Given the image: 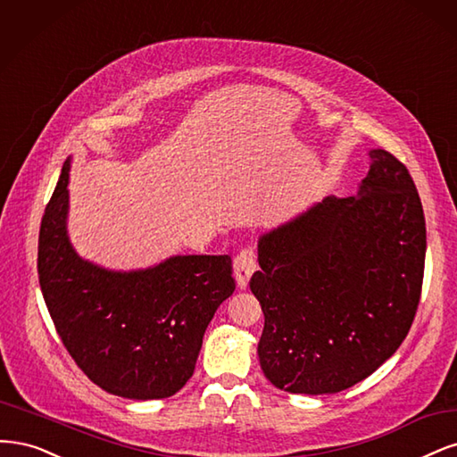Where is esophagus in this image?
<instances>
[{"instance_id": "34e87169", "label": "esophagus", "mask_w": 457, "mask_h": 457, "mask_svg": "<svg viewBox=\"0 0 457 457\" xmlns=\"http://www.w3.org/2000/svg\"><path fill=\"white\" fill-rule=\"evenodd\" d=\"M254 271H256V253L253 246H246L233 260V273H235L237 287L246 288L250 277H253Z\"/></svg>"}]
</instances>
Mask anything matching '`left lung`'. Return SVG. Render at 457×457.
Returning a JSON list of instances; mask_svg holds the SVG:
<instances>
[{"instance_id": "8db88e82", "label": "left lung", "mask_w": 457, "mask_h": 457, "mask_svg": "<svg viewBox=\"0 0 457 457\" xmlns=\"http://www.w3.org/2000/svg\"><path fill=\"white\" fill-rule=\"evenodd\" d=\"M357 195L315 203L258 241L250 278L260 366L288 393L325 395L376 372L406 337L421 296L425 216L399 159L370 150Z\"/></svg>"}]
</instances>
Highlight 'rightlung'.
Instances as JSON below:
<instances>
[{
  "label": "right lung",
  "instance_id": "1",
  "mask_svg": "<svg viewBox=\"0 0 457 457\" xmlns=\"http://www.w3.org/2000/svg\"><path fill=\"white\" fill-rule=\"evenodd\" d=\"M70 159L41 218L37 273L54 328L93 384L132 401L167 399L194 376L203 336L235 281L231 258L172 256L113 271L68 237Z\"/></svg>",
  "mask_w": 457,
  "mask_h": 457
}]
</instances>
